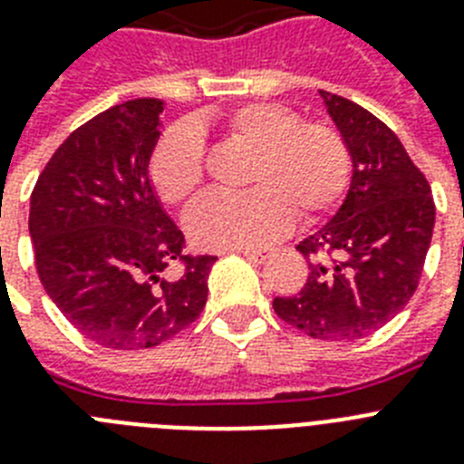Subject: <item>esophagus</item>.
Instances as JSON below:
<instances>
[{"instance_id":"esophagus-1","label":"esophagus","mask_w":464,"mask_h":464,"mask_svg":"<svg viewBox=\"0 0 464 464\" xmlns=\"http://www.w3.org/2000/svg\"><path fill=\"white\" fill-rule=\"evenodd\" d=\"M244 253L251 263H265L267 258H272V248H244Z\"/></svg>"}]
</instances>
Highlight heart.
<instances>
[{
    "mask_svg": "<svg viewBox=\"0 0 464 464\" xmlns=\"http://www.w3.org/2000/svg\"><path fill=\"white\" fill-rule=\"evenodd\" d=\"M229 136L256 150L248 171L251 192L201 197L185 216L192 244L208 251L267 244L300 218L331 211L350 183V152L338 130L319 121L300 124L293 110L248 102L218 117ZM204 140L178 124L161 136L150 161L154 189L169 204H183L204 183Z\"/></svg>",
    "mask_w": 464,
    "mask_h": 464,
    "instance_id": "1",
    "label": "heart"
}]
</instances>
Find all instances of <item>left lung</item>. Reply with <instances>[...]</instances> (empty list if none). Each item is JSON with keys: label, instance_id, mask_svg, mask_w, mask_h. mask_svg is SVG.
<instances>
[{"label": "left lung", "instance_id": "obj_1", "mask_svg": "<svg viewBox=\"0 0 464 464\" xmlns=\"http://www.w3.org/2000/svg\"><path fill=\"white\" fill-rule=\"evenodd\" d=\"M352 157V180L335 216L298 244L312 258L295 295L275 298L276 316L322 340H359L413 298L434 229V199L397 133L362 105L319 91Z\"/></svg>", "mask_w": 464, "mask_h": 464}]
</instances>
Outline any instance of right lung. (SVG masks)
<instances>
[{"mask_svg":"<svg viewBox=\"0 0 464 464\" xmlns=\"http://www.w3.org/2000/svg\"><path fill=\"white\" fill-rule=\"evenodd\" d=\"M164 101L138 98L72 130L30 197L34 265L55 307L110 350L154 347L201 314L216 256H185L150 160ZM180 262L184 270L171 273Z\"/></svg>","mask_w":464,"mask_h":464,"instance_id":"right-lung-1","label":"right lung"}]
</instances>
